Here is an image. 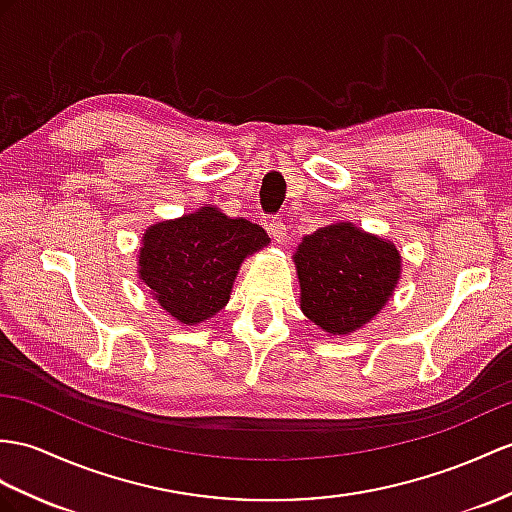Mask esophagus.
<instances>
[{"label": "esophagus", "instance_id": "34e87169", "mask_svg": "<svg viewBox=\"0 0 512 512\" xmlns=\"http://www.w3.org/2000/svg\"><path fill=\"white\" fill-rule=\"evenodd\" d=\"M267 232H269L273 241H278V243L286 241V226H284V221L278 219V217H273V219L267 221Z\"/></svg>", "mask_w": 512, "mask_h": 512}]
</instances>
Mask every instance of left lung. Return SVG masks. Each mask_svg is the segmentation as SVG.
<instances>
[{"label": "left lung", "instance_id": "left-lung-1", "mask_svg": "<svg viewBox=\"0 0 512 512\" xmlns=\"http://www.w3.org/2000/svg\"><path fill=\"white\" fill-rule=\"evenodd\" d=\"M293 263L302 313L330 336L356 332L376 317L402 271V256L391 241L350 221L304 236Z\"/></svg>", "mask_w": 512, "mask_h": 512}]
</instances>
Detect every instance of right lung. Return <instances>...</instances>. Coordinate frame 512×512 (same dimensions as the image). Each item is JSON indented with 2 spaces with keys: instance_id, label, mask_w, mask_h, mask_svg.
<instances>
[{
  "instance_id": "add662e5",
  "label": "right lung",
  "mask_w": 512,
  "mask_h": 512,
  "mask_svg": "<svg viewBox=\"0 0 512 512\" xmlns=\"http://www.w3.org/2000/svg\"><path fill=\"white\" fill-rule=\"evenodd\" d=\"M267 245L269 236L256 223L230 219L206 204L145 230L139 278L152 289L162 310L195 326L228 304L241 263Z\"/></svg>"
}]
</instances>
